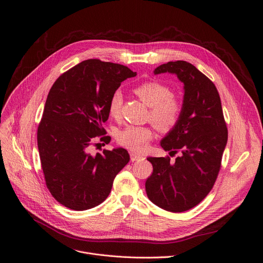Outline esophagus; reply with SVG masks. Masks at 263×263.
I'll return each mask as SVG.
<instances>
[{
    "mask_svg": "<svg viewBox=\"0 0 263 263\" xmlns=\"http://www.w3.org/2000/svg\"><path fill=\"white\" fill-rule=\"evenodd\" d=\"M130 157H131V160L132 161H137V160H144L145 158L142 157V156H140V155H137V154H135V153H130Z\"/></svg>",
    "mask_w": 263,
    "mask_h": 263,
    "instance_id": "obj_1",
    "label": "esophagus"
}]
</instances>
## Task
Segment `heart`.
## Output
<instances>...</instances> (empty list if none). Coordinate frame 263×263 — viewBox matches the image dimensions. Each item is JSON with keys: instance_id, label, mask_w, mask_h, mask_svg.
I'll return each mask as SVG.
<instances>
[{"instance_id": "heart-1", "label": "heart", "mask_w": 263, "mask_h": 263, "mask_svg": "<svg viewBox=\"0 0 263 263\" xmlns=\"http://www.w3.org/2000/svg\"><path fill=\"white\" fill-rule=\"evenodd\" d=\"M139 100L150 108L148 119L161 133L172 131L178 124L182 114V103L173 97L172 90L157 81H149L140 84L134 89ZM123 94L116 90L111 95L108 111L110 116L117 118L121 115ZM152 138V130L149 127L127 126L117 134V140L128 149L141 152Z\"/></svg>"}]
</instances>
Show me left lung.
I'll list each match as a JSON object with an SVG mask.
<instances>
[{
  "mask_svg": "<svg viewBox=\"0 0 263 263\" xmlns=\"http://www.w3.org/2000/svg\"><path fill=\"white\" fill-rule=\"evenodd\" d=\"M176 74L183 83V109L177 126L160 141L170 157H148L153 172L146 180L148 198L169 212H184L200 203L218 176L228 141L219 93L203 73L185 61L158 66L154 74Z\"/></svg>",
  "mask_w": 263,
  "mask_h": 263,
  "instance_id": "1",
  "label": "left lung"
}]
</instances>
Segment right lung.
Listing matches in <instances>:
<instances>
[{
	"instance_id": "right-lung-1",
	"label": "right lung",
	"mask_w": 263,
	"mask_h": 263,
	"mask_svg": "<svg viewBox=\"0 0 263 263\" xmlns=\"http://www.w3.org/2000/svg\"><path fill=\"white\" fill-rule=\"evenodd\" d=\"M135 76L124 65L87 60L51 87L37 128V147L46 185L66 208L85 211L102 203L129 162L126 149L91 155L89 147L97 138L103 145L110 142L103 128L110 98L122 82Z\"/></svg>"
}]
</instances>
